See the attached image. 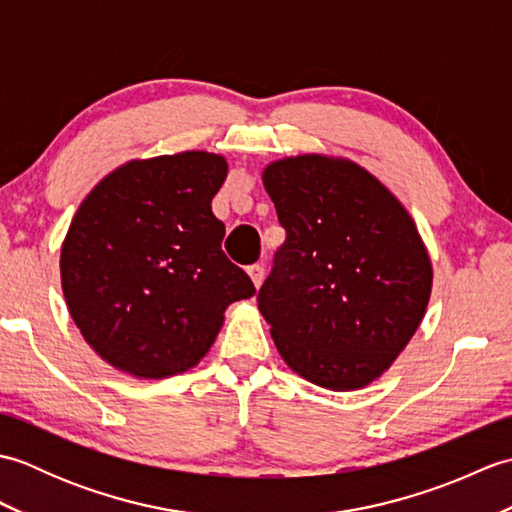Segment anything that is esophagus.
I'll list each match as a JSON object with an SVG mask.
<instances>
[{"label": "esophagus", "instance_id": "esophagus-1", "mask_svg": "<svg viewBox=\"0 0 512 512\" xmlns=\"http://www.w3.org/2000/svg\"><path fill=\"white\" fill-rule=\"evenodd\" d=\"M246 270H248V275H250V279H253V284H255V288H259V286H262V281H264V266H262V264H253V266H248Z\"/></svg>", "mask_w": 512, "mask_h": 512}]
</instances>
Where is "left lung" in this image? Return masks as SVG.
<instances>
[{
	"instance_id": "left-lung-1",
	"label": "left lung",
	"mask_w": 512,
	"mask_h": 512,
	"mask_svg": "<svg viewBox=\"0 0 512 512\" xmlns=\"http://www.w3.org/2000/svg\"><path fill=\"white\" fill-rule=\"evenodd\" d=\"M286 242L259 288L281 358L352 391L389 369L431 297V259L396 195L352 160L306 154L264 169Z\"/></svg>"
}]
</instances>
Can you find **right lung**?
I'll use <instances>...</instances> for the list:
<instances>
[{"mask_svg": "<svg viewBox=\"0 0 512 512\" xmlns=\"http://www.w3.org/2000/svg\"><path fill=\"white\" fill-rule=\"evenodd\" d=\"M226 160L209 151L132 160L105 176L61 246L68 310L92 350L136 378L187 372L233 301L255 295L211 211Z\"/></svg>", "mask_w": 512, "mask_h": 512, "instance_id": "add662e5", "label": "right lung"}]
</instances>
